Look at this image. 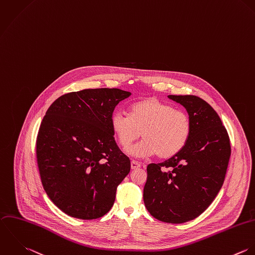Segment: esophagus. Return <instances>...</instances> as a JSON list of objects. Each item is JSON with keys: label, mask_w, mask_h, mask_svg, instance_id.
Segmentation results:
<instances>
[{"label": "esophagus", "mask_w": 255, "mask_h": 255, "mask_svg": "<svg viewBox=\"0 0 255 255\" xmlns=\"http://www.w3.org/2000/svg\"><path fill=\"white\" fill-rule=\"evenodd\" d=\"M140 166H141V164H140L139 162H137V161L132 160V161L130 162V167H131V169H137V168H139Z\"/></svg>", "instance_id": "1"}]
</instances>
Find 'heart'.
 Segmentation results:
<instances>
[{
  "mask_svg": "<svg viewBox=\"0 0 255 255\" xmlns=\"http://www.w3.org/2000/svg\"><path fill=\"white\" fill-rule=\"evenodd\" d=\"M111 128L124 149H128L142 135L143 140L128 150L132 156L156 154L161 159H168L186 146L193 124L187 112L150 98L132 104L128 116L122 112L114 113Z\"/></svg>",
  "mask_w": 255,
  "mask_h": 255,
  "instance_id": "heart-1",
  "label": "heart"
}]
</instances>
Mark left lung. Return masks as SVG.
Segmentation results:
<instances>
[{"instance_id":"left-lung-1","label":"left lung","mask_w":255,"mask_h":255,"mask_svg":"<svg viewBox=\"0 0 255 255\" xmlns=\"http://www.w3.org/2000/svg\"><path fill=\"white\" fill-rule=\"evenodd\" d=\"M191 117V137L177 155L147 166L143 201L155 219L182 224L212 204L225 181L231 156L229 133L217 112L193 95H169Z\"/></svg>"}]
</instances>
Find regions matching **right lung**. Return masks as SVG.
I'll list each match as a JSON object with an SVG mask.
<instances>
[{
  "label": "right lung",
  "mask_w": 255,
  "mask_h": 255,
  "mask_svg": "<svg viewBox=\"0 0 255 255\" xmlns=\"http://www.w3.org/2000/svg\"><path fill=\"white\" fill-rule=\"evenodd\" d=\"M131 94L120 89L67 93L48 108L36 137L42 186L66 215L94 220L114 205L130 160L116 143L111 118Z\"/></svg>",
  "instance_id": "right-lung-1"
}]
</instances>
